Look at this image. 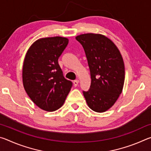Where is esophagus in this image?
<instances>
[{
	"instance_id": "obj_1",
	"label": "esophagus",
	"mask_w": 151,
	"mask_h": 151,
	"mask_svg": "<svg viewBox=\"0 0 151 151\" xmlns=\"http://www.w3.org/2000/svg\"><path fill=\"white\" fill-rule=\"evenodd\" d=\"M78 83H79V81L78 80H75V81H74V82H73L74 86H77L78 85Z\"/></svg>"
}]
</instances>
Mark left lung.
<instances>
[{"label": "left lung", "mask_w": 151, "mask_h": 151, "mask_svg": "<svg viewBox=\"0 0 151 151\" xmlns=\"http://www.w3.org/2000/svg\"><path fill=\"white\" fill-rule=\"evenodd\" d=\"M85 50L90 68L91 83L83 91L89 108L103 112L114 105L124 82V65L114 43L101 34L86 33L76 37Z\"/></svg>", "instance_id": "obj_1"}]
</instances>
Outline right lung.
<instances>
[{
	"label": "right lung",
	"instance_id": "right-lung-1",
	"mask_svg": "<svg viewBox=\"0 0 151 151\" xmlns=\"http://www.w3.org/2000/svg\"><path fill=\"white\" fill-rule=\"evenodd\" d=\"M68 39L55 37L38 39L30 46L22 66L24 90L36 105L46 111L60 109L73 83L64 77L58 59Z\"/></svg>",
	"mask_w": 151,
	"mask_h": 151
}]
</instances>
